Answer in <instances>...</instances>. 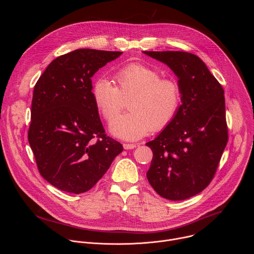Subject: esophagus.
Listing matches in <instances>:
<instances>
[{
  "label": "esophagus",
  "mask_w": 254,
  "mask_h": 254,
  "mask_svg": "<svg viewBox=\"0 0 254 254\" xmlns=\"http://www.w3.org/2000/svg\"><path fill=\"white\" fill-rule=\"evenodd\" d=\"M137 147L136 143H124V148L126 150H132Z\"/></svg>",
  "instance_id": "34e87169"
}]
</instances>
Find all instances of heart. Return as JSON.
Instances as JSON below:
<instances>
[{"label":"heart","mask_w":254,"mask_h":254,"mask_svg":"<svg viewBox=\"0 0 254 254\" xmlns=\"http://www.w3.org/2000/svg\"><path fill=\"white\" fill-rule=\"evenodd\" d=\"M141 63H129L117 69V86L107 78H98L92 86V98L97 110L112 122L122 108V97H131L130 112L114 120L112 132L133 140L166 128L176 118L182 104V88L171 77Z\"/></svg>","instance_id":"heart-1"}]
</instances>
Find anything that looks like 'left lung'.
<instances>
[{
  "mask_svg": "<svg viewBox=\"0 0 254 254\" xmlns=\"http://www.w3.org/2000/svg\"><path fill=\"white\" fill-rule=\"evenodd\" d=\"M143 53L167 64L182 88V104L176 118L146 143L154 155L147 178L163 198L185 200L210 184L227 144L224 90L192 53Z\"/></svg>",
  "mask_w": 254,
  "mask_h": 254,
  "instance_id": "obj_1",
  "label": "left lung"
}]
</instances>
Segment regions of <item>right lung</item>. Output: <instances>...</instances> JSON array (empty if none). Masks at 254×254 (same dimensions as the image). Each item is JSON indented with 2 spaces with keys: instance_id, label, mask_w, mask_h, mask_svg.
Here are the masks:
<instances>
[{
  "instance_id": "obj_1",
  "label": "right lung",
  "mask_w": 254,
  "mask_h": 254,
  "mask_svg": "<svg viewBox=\"0 0 254 254\" xmlns=\"http://www.w3.org/2000/svg\"><path fill=\"white\" fill-rule=\"evenodd\" d=\"M123 52L77 49L54 59L35 84L28 140L41 176L61 191L90 190L124 148L105 134L91 77Z\"/></svg>"
}]
</instances>
